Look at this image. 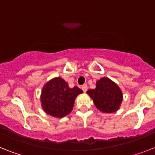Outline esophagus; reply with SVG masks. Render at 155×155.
<instances>
[{"label": "esophagus", "mask_w": 155, "mask_h": 155, "mask_svg": "<svg viewBox=\"0 0 155 155\" xmlns=\"http://www.w3.org/2000/svg\"><path fill=\"white\" fill-rule=\"evenodd\" d=\"M81 88L82 90H83V91L86 92L87 91V84H84V85L81 87Z\"/></svg>", "instance_id": "esophagus-1"}]
</instances>
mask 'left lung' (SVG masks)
Here are the masks:
<instances>
[{"instance_id":"obj_1","label":"left lung","mask_w":155,"mask_h":155,"mask_svg":"<svg viewBox=\"0 0 155 155\" xmlns=\"http://www.w3.org/2000/svg\"><path fill=\"white\" fill-rule=\"evenodd\" d=\"M87 94L96 107L104 113H114L119 109L123 99L118 86L109 78H102L97 82L95 89H90Z\"/></svg>"}]
</instances>
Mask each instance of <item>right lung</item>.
Wrapping results in <instances>:
<instances>
[{
    "label": "right lung",
    "mask_w": 155,
    "mask_h": 155,
    "mask_svg": "<svg viewBox=\"0 0 155 155\" xmlns=\"http://www.w3.org/2000/svg\"><path fill=\"white\" fill-rule=\"evenodd\" d=\"M83 91L68 87L61 78H54L45 84L41 91V105L44 111L55 117H63L70 114L74 106L75 97Z\"/></svg>",
    "instance_id": "right-lung-1"
}]
</instances>
